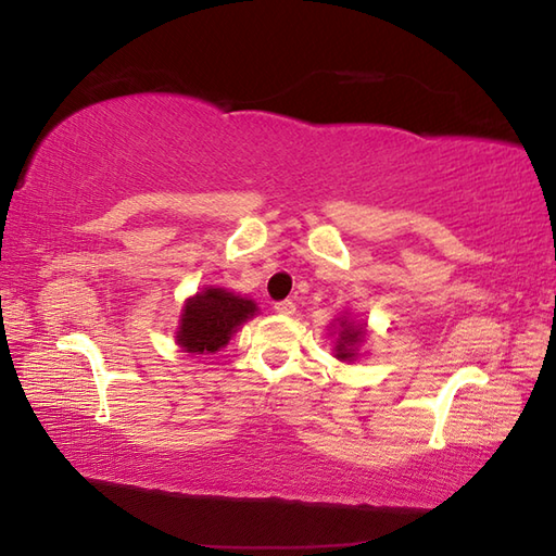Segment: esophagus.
Instances as JSON below:
<instances>
[{"mask_svg": "<svg viewBox=\"0 0 556 556\" xmlns=\"http://www.w3.org/2000/svg\"><path fill=\"white\" fill-rule=\"evenodd\" d=\"M274 311L280 315H292L296 311V304L292 302V299H285V302H276Z\"/></svg>", "mask_w": 556, "mask_h": 556, "instance_id": "obj_1", "label": "esophagus"}]
</instances>
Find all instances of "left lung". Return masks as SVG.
<instances>
[{
    "instance_id": "left-lung-1",
    "label": "left lung",
    "mask_w": 556,
    "mask_h": 556,
    "mask_svg": "<svg viewBox=\"0 0 556 556\" xmlns=\"http://www.w3.org/2000/svg\"><path fill=\"white\" fill-rule=\"evenodd\" d=\"M337 332H339L337 346H334L337 359H355L357 357V346L365 341V334H367L365 325L353 323V320L346 318V315H343V318H339Z\"/></svg>"
}]
</instances>
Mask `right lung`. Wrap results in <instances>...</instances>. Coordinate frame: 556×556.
Returning <instances> with one entry per match:
<instances>
[{
  "label": "right lung",
  "mask_w": 556,
  "mask_h": 556,
  "mask_svg": "<svg viewBox=\"0 0 556 556\" xmlns=\"http://www.w3.org/2000/svg\"><path fill=\"white\" fill-rule=\"evenodd\" d=\"M254 313L257 304L252 299L224 288H205L187 299L177 327V343L187 353H217Z\"/></svg>",
  "instance_id": "add662e5"
}]
</instances>
